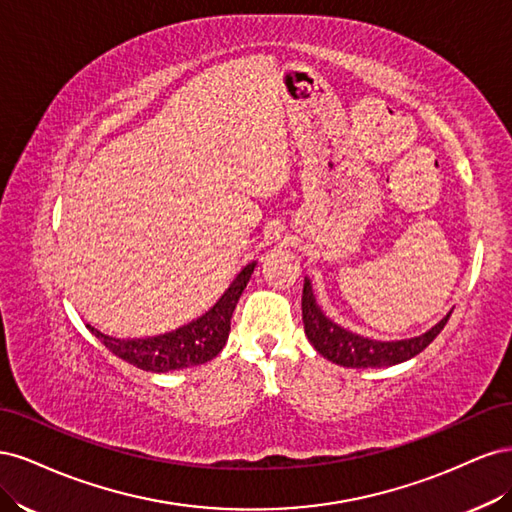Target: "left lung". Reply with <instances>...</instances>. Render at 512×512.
Returning a JSON list of instances; mask_svg holds the SVG:
<instances>
[{"instance_id":"obj_1","label":"left lung","mask_w":512,"mask_h":512,"mask_svg":"<svg viewBox=\"0 0 512 512\" xmlns=\"http://www.w3.org/2000/svg\"><path fill=\"white\" fill-rule=\"evenodd\" d=\"M303 324L305 335L312 346L324 356V359L333 361L335 365L342 367H389L404 363L418 352H423L438 333L444 329V324L451 318L448 312L438 324H433L429 331L423 335H416L410 339H395V342H380V339L363 337L359 333H352L344 327H339L327 314L322 312L320 305L316 303V294L312 288V280L305 277L303 284Z\"/></svg>"}]
</instances>
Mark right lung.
<instances>
[{
	"label": "right lung",
	"mask_w": 512,
	"mask_h": 512,
	"mask_svg": "<svg viewBox=\"0 0 512 512\" xmlns=\"http://www.w3.org/2000/svg\"><path fill=\"white\" fill-rule=\"evenodd\" d=\"M256 260L245 265L235 280L230 282L226 292L215 301V305L203 316L183 324V327L168 331L153 337H138V339H119L104 335L102 331L87 324V329L94 333L100 342L111 350L119 359L126 363L153 371V374H164V371L185 369L192 365H203L218 356L226 346L230 333V318L235 312L241 292L254 273Z\"/></svg>",
	"instance_id": "obj_1"
}]
</instances>
